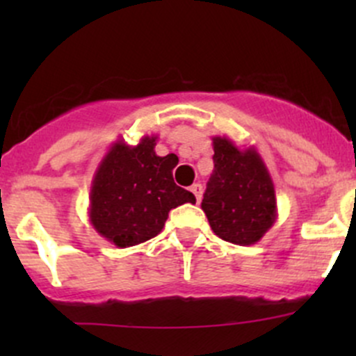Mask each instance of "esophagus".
I'll return each mask as SVG.
<instances>
[{"label": "esophagus", "instance_id": "esophagus-1", "mask_svg": "<svg viewBox=\"0 0 356 356\" xmlns=\"http://www.w3.org/2000/svg\"><path fill=\"white\" fill-rule=\"evenodd\" d=\"M191 193H193V195H195L196 201H198V203H200V201H201V193H203V186L196 182V184L191 186Z\"/></svg>", "mask_w": 356, "mask_h": 356}]
</instances>
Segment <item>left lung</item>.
I'll use <instances>...</instances> for the list:
<instances>
[{"mask_svg":"<svg viewBox=\"0 0 356 356\" xmlns=\"http://www.w3.org/2000/svg\"><path fill=\"white\" fill-rule=\"evenodd\" d=\"M211 141L215 170L201 210L220 239L239 246L254 245L277 218L268 168L253 146L241 149L225 136H215Z\"/></svg>","mask_w":356,"mask_h":356,"instance_id":"obj_1","label":"left lung"}]
</instances>
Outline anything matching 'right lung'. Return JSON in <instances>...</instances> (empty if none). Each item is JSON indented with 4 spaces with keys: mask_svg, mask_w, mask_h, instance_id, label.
<instances>
[{
    "mask_svg": "<svg viewBox=\"0 0 356 356\" xmlns=\"http://www.w3.org/2000/svg\"><path fill=\"white\" fill-rule=\"evenodd\" d=\"M158 136H143L136 146L118 139L99 161L89 193V222L117 248L136 246L155 238L168 211L196 203L193 193L174 182L179 158L158 156Z\"/></svg>",
    "mask_w": 356,
    "mask_h": 356,
    "instance_id": "1",
    "label": "right lung"
}]
</instances>
